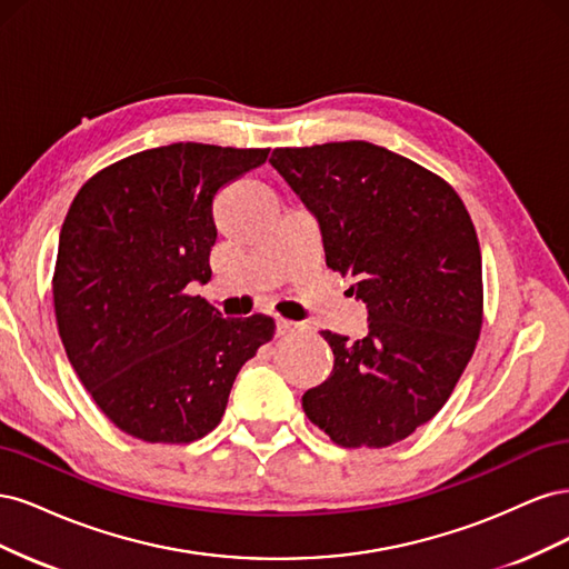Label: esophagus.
I'll return each instance as SVG.
<instances>
[{"mask_svg": "<svg viewBox=\"0 0 569 569\" xmlns=\"http://www.w3.org/2000/svg\"><path fill=\"white\" fill-rule=\"evenodd\" d=\"M297 322H291V320H284V318H274V335L278 337H284V335H291V332H297Z\"/></svg>", "mask_w": 569, "mask_h": 569, "instance_id": "1", "label": "esophagus"}]
</instances>
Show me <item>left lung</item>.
I'll use <instances>...</instances> for the list:
<instances>
[{"label": "left lung", "instance_id": "1", "mask_svg": "<svg viewBox=\"0 0 569 569\" xmlns=\"http://www.w3.org/2000/svg\"><path fill=\"white\" fill-rule=\"evenodd\" d=\"M270 166L318 220L325 263L353 278L368 335L322 332L327 380L308 420L343 449H385L432 420L481 330L477 232L449 182L370 142L274 149Z\"/></svg>", "mask_w": 569, "mask_h": 569}]
</instances>
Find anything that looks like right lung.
Wrapping results in <instances>:
<instances>
[{"mask_svg":"<svg viewBox=\"0 0 569 569\" xmlns=\"http://www.w3.org/2000/svg\"><path fill=\"white\" fill-rule=\"evenodd\" d=\"M268 151L147 149L99 170L68 209L54 272L59 335L94 403L134 439L209 435L239 368L272 339V318H222L187 295L211 280L218 192Z\"/></svg>","mask_w":569,"mask_h":569,"instance_id":"1","label":"right lung"}]
</instances>
